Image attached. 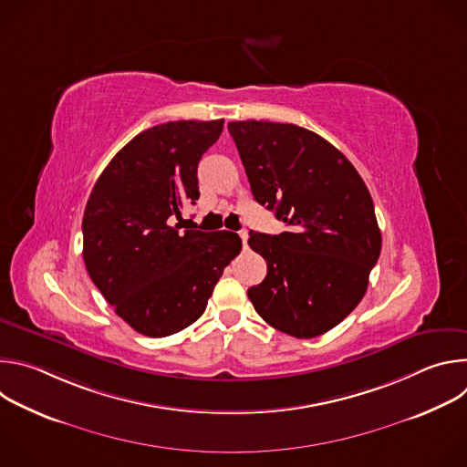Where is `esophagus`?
Segmentation results:
<instances>
[{"label": "esophagus", "instance_id": "esophagus-1", "mask_svg": "<svg viewBox=\"0 0 467 467\" xmlns=\"http://www.w3.org/2000/svg\"><path fill=\"white\" fill-rule=\"evenodd\" d=\"M238 236L242 238L244 249H247V238H249V233H247V229H240V231H238Z\"/></svg>", "mask_w": 467, "mask_h": 467}]
</instances>
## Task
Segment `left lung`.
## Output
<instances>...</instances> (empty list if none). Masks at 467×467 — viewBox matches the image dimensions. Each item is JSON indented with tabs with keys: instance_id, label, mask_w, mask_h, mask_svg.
Instances as JSON below:
<instances>
[{
	"instance_id": "1",
	"label": "left lung",
	"mask_w": 467,
	"mask_h": 467,
	"mask_svg": "<svg viewBox=\"0 0 467 467\" xmlns=\"http://www.w3.org/2000/svg\"><path fill=\"white\" fill-rule=\"evenodd\" d=\"M254 202L290 231H249L268 264L247 290L258 316L296 338L337 327L362 301L380 254L373 199L355 166L316 132L275 121H231Z\"/></svg>"
}]
</instances>
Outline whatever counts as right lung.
<instances>
[{"label": "right lung", "mask_w": 467, "mask_h": 467, "mask_svg": "<svg viewBox=\"0 0 467 467\" xmlns=\"http://www.w3.org/2000/svg\"><path fill=\"white\" fill-rule=\"evenodd\" d=\"M223 119H179L142 130L96 181L83 216L87 272L137 332L162 338L192 325L240 253L236 233L181 231L199 199L197 164Z\"/></svg>", "instance_id": "right-lung-1"}]
</instances>
